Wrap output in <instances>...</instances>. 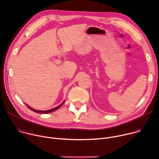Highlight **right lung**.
<instances>
[{"label": "right lung", "mask_w": 159, "mask_h": 159, "mask_svg": "<svg viewBox=\"0 0 159 159\" xmlns=\"http://www.w3.org/2000/svg\"><path fill=\"white\" fill-rule=\"evenodd\" d=\"M63 104V102H62L60 105H59L58 106H57V107H55V108H53V109H50V110H47V111H39V110H36V109H33V108H32V107H30L29 106H28L27 104H26L28 107V108H30L31 111H34V112H39V113H45V114H46V113H49V112H53V111H55V110H57V109H58L60 107H61V106H62V104Z\"/></svg>", "instance_id": "1"}]
</instances>
